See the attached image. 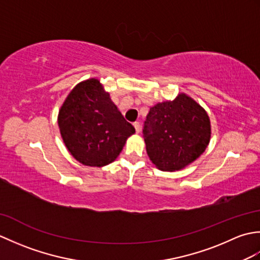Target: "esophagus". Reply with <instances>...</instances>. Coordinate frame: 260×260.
Wrapping results in <instances>:
<instances>
[{
  "label": "esophagus",
  "mask_w": 260,
  "mask_h": 260,
  "mask_svg": "<svg viewBox=\"0 0 260 260\" xmlns=\"http://www.w3.org/2000/svg\"><path fill=\"white\" fill-rule=\"evenodd\" d=\"M133 125H134V128H135L136 133H140V132H141V124L139 123V121H135Z\"/></svg>",
  "instance_id": "obj_1"
}]
</instances>
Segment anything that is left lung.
I'll list each match as a JSON object with an SVG mask.
<instances>
[{
  "mask_svg": "<svg viewBox=\"0 0 260 260\" xmlns=\"http://www.w3.org/2000/svg\"><path fill=\"white\" fill-rule=\"evenodd\" d=\"M210 134L206 110L184 93L152 107L143 127L147 155L162 171L192 163L207 148Z\"/></svg>",
  "mask_w": 260,
  "mask_h": 260,
  "instance_id": "obj_1",
  "label": "left lung"
}]
</instances>
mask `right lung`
I'll return each instance as SVG.
<instances>
[{
    "mask_svg": "<svg viewBox=\"0 0 260 260\" xmlns=\"http://www.w3.org/2000/svg\"><path fill=\"white\" fill-rule=\"evenodd\" d=\"M62 140L77 161L89 167L112 163L135 128L125 120L97 79L77 85L59 112Z\"/></svg>",
    "mask_w": 260,
    "mask_h": 260,
    "instance_id": "add662e5",
    "label": "right lung"
}]
</instances>
